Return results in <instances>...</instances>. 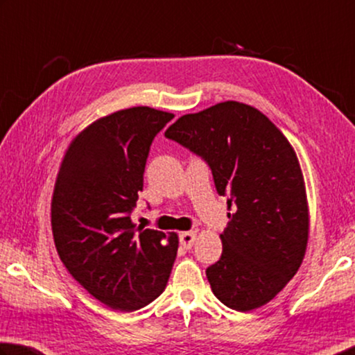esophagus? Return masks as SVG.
Wrapping results in <instances>:
<instances>
[{
  "mask_svg": "<svg viewBox=\"0 0 355 355\" xmlns=\"http://www.w3.org/2000/svg\"><path fill=\"white\" fill-rule=\"evenodd\" d=\"M196 237H197V231H186V233L180 234V243H182L183 248L189 250L192 245H194Z\"/></svg>",
  "mask_w": 355,
  "mask_h": 355,
  "instance_id": "34e87169",
  "label": "esophagus"
}]
</instances>
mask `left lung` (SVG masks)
I'll list each match as a JSON object with an SVG mask.
<instances>
[{
	"label": "left lung",
	"instance_id": "1",
	"mask_svg": "<svg viewBox=\"0 0 355 355\" xmlns=\"http://www.w3.org/2000/svg\"><path fill=\"white\" fill-rule=\"evenodd\" d=\"M209 166L234 214L220 234L222 256L206 268L225 306L267 304L298 272L309 237L302 172L293 147L266 114L236 101L184 114L164 133Z\"/></svg>",
	"mask_w": 355,
	"mask_h": 355
}]
</instances>
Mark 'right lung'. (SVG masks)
<instances>
[{
	"label": "right lung",
	"instance_id": "1",
	"mask_svg": "<svg viewBox=\"0 0 355 355\" xmlns=\"http://www.w3.org/2000/svg\"><path fill=\"white\" fill-rule=\"evenodd\" d=\"M172 118L133 107L98 119L69 144L55 180L57 253L69 275L114 311L133 312L158 298L175 261V233L137 228L130 217L152 141Z\"/></svg>",
	"mask_w": 355,
	"mask_h": 355
}]
</instances>
